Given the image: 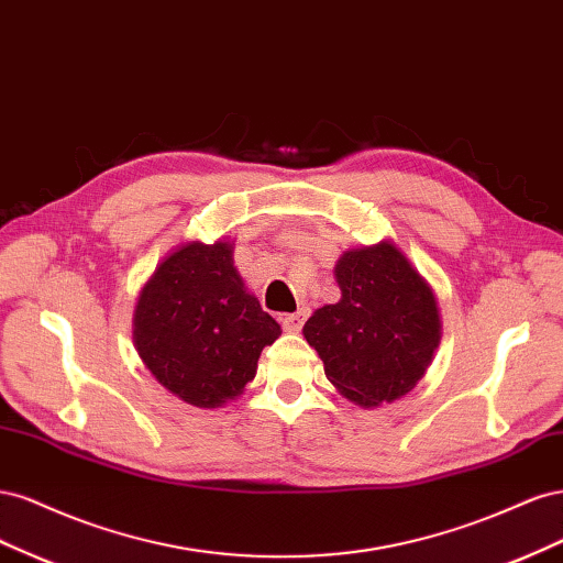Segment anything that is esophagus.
Listing matches in <instances>:
<instances>
[{"instance_id":"34e87169","label":"esophagus","mask_w":563,"mask_h":563,"mask_svg":"<svg viewBox=\"0 0 563 563\" xmlns=\"http://www.w3.org/2000/svg\"><path fill=\"white\" fill-rule=\"evenodd\" d=\"M305 317H308V312L300 310V312H294V314H284L279 321H282L284 331H288V333H298V331L302 329Z\"/></svg>"}]
</instances>
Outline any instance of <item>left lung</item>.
<instances>
[{
	"label": "left lung",
	"instance_id": "1",
	"mask_svg": "<svg viewBox=\"0 0 563 563\" xmlns=\"http://www.w3.org/2000/svg\"><path fill=\"white\" fill-rule=\"evenodd\" d=\"M335 279L343 298L319 308L302 329L323 373L362 406L404 397L439 345L432 288L387 242L343 253Z\"/></svg>",
	"mask_w": 563,
	"mask_h": 563
}]
</instances>
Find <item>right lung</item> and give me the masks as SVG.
<instances>
[{
  "instance_id": "obj_1",
  "label": "right lung",
  "mask_w": 563,
  "mask_h": 563,
  "mask_svg": "<svg viewBox=\"0 0 563 563\" xmlns=\"http://www.w3.org/2000/svg\"><path fill=\"white\" fill-rule=\"evenodd\" d=\"M279 323L263 312L236 275L232 246L185 244L145 284L133 343L168 391L199 408L242 395Z\"/></svg>"
}]
</instances>
